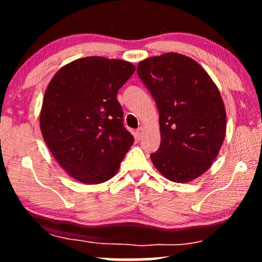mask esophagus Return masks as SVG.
<instances>
[{"mask_svg":"<svg viewBox=\"0 0 262 262\" xmlns=\"http://www.w3.org/2000/svg\"><path fill=\"white\" fill-rule=\"evenodd\" d=\"M143 135H144V128L143 127H139L137 131L135 132V137H136V139H142V137H143Z\"/></svg>","mask_w":262,"mask_h":262,"instance_id":"1","label":"esophagus"}]
</instances>
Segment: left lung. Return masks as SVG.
Returning <instances> with one entry per match:
<instances>
[{
	"instance_id": "left-lung-1",
	"label": "left lung",
	"mask_w": 262,
	"mask_h": 262,
	"mask_svg": "<svg viewBox=\"0 0 262 262\" xmlns=\"http://www.w3.org/2000/svg\"><path fill=\"white\" fill-rule=\"evenodd\" d=\"M138 76L159 110L161 144L150 155L173 182H189L212 166L227 131V113L217 85L191 57L167 52L138 63Z\"/></svg>"
}]
</instances>
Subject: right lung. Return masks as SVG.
I'll return each instance as SVG.
<instances>
[{
	"mask_svg": "<svg viewBox=\"0 0 262 262\" xmlns=\"http://www.w3.org/2000/svg\"><path fill=\"white\" fill-rule=\"evenodd\" d=\"M135 70L126 60L92 56L68 63L50 81L39 118L41 135L75 180H110L134 144L117 94Z\"/></svg>",
	"mask_w": 262,
	"mask_h": 262,
	"instance_id": "obj_1",
	"label": "right lung"
}]
</instances>
